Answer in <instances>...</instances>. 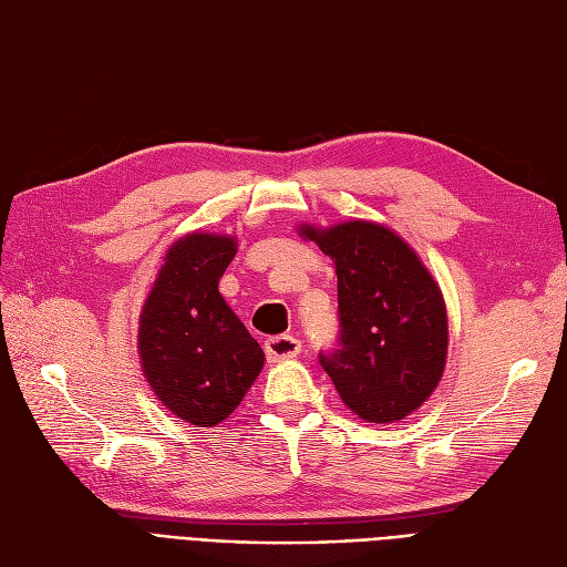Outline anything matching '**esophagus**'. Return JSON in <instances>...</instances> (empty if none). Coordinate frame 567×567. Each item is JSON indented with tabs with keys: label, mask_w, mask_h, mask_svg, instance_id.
I'll use <instances>...</instances> for the list:
<instances>
[{
	"label": "esophagus",
	"mask_w": 567,
	"mask_h": 567,
	"mask_svg": "<svg viewBox=\"0 0 567 567\" xmlns=\"http://www.w3.org/2000/svg\"><path fill=\"white\" fill-rule=\"evenodd\" d=\"M265 350L271 362H284L300 352V340L296 336H274L265 342Z\"/></svg>",
	"instance_id": "obj_1"
}]
</instances>
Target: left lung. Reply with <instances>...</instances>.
Segmentation results:
<instances>
[{
    "instance_id": "8db88e82",
    "label": "left lung",
    "mask_w": 567,
    "mask_h": 567,
    "mask_svg": "<svg viewBox=\"0 0 567 567\" xmlns=\"http://www.w3.org/2000/svg\"><path fill=\"white\" fill-rule=\"evenodd\" d=\"M336 265L340 348L319 354L340 400L369 423H394L437 388L447 307L431 271L392 229L367 219L300 225Z\"/></svg>"
}]
</instances>
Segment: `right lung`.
<instances>
[{"label":"right lung","instance_id":"right-lung-1","mask_svg":"<svg viewBox=\"0 0 567 567\" xmlns=\"http://www.w3.org/2000/svg\"><path fill=\"white\" fill-rule=\"evenodd\" d=\"M234 255V236H182L142 307L136 346L146 381L194 427L225 421L265 367L262 348L217 288Z\"/></svg>","mask_w":567,"mask_h":567}]
</instances>
